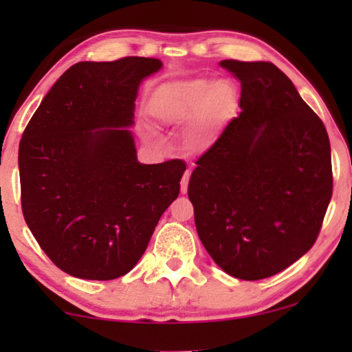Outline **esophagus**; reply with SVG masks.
<instances>
[{
    "mask_svg": "<svg viewBox=\"0 0 352 352\" xmlns=\"http://www.w3.org/2000/svg\"><path fill=\"white\" fill-rule=\"evenodd\" d=\"M189 177H190V171L187 170L184 173V176H182V179H181V194H186V192H187V186H189Z\"/></svg>",
    "mask_w": 352,
    "mask_h": 352,
    "instance_id": "1",
    "label": "esophagus"
}]
</instances>
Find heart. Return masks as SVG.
<instances>
[{
	"label": "heart",
	"instance_id": "obj_1",
	"mask_svg": "<svg viewBox=\"0 0 352 352\" xmlns=\"http://www.w3.org/2000/svg\"><path fill=\"white\" fill-rule=\"evenodd\" d=\"M239 99L237 86L229 80H176L153 91L147 112L162 126H175L192 118L189 139L200 144L232 117Z\"/></svg>",
	"mask_w": 352,
	"mask_h": 352
}]
</instances>
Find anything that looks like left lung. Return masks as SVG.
Returning <instances> with one entry per match:
<instances>
[{"label": "left lung", "mask_w": 352, "mask_h": 352, "mask_svg": "<svg viewBox=\"0 0 352 352\" xmlns=\"http://www.w3.org/2000/svg\"><path fill=\"white\" fill-rule=\"evenodd\" d=\"M240 112L189 181L199 237L229 276L259 280L309 252L333 189L322 120L272 62L223 60Z\"/></svg>", "instance_id": "obj_1"}]
</instances>
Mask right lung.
<instances>
[{"instance_id":"right-lung-1","label":"right lung","mask_w":352,"mask_h":352,"mask_svg":"<svg viewBox=\"0 0 352 352\" xmlns=\"http://www.w3.org/2000/svg\"><path fill=\"white\" fill-rule=\"evenodd\" d=\"M162 60L78 62L33 113L19 146L23 218L52 263L86 280L136 266L179 195L186 163L138 162L131 128L144 78Z\"/></svg>"}]
</instances>
